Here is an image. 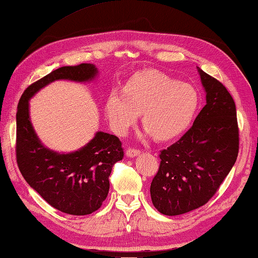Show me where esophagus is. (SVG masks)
<instances>
[{
  "instance_id": "obj_1",
  "label": "esophagus",
  "mask_w": 258,
  "mask_h": 258,
  "mask_svg": "<svg viewBox=\"0 0 258 258\" xmlns=\"http://www.w3.org/2000/svg\"><path fill=\"white\" fill-rule=\"evenodd\" d=\"M125 154H126V157H129V158H134V157H136V155L141 154V150L133 149V147H132V149H128V150H126Z\"/></svg>"
}]
</instances>
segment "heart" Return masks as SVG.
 I'll return each instance as SVG.
<instances>
[{"label": "heart", "instance_id": "1", "mask_svg": "<svg viewBox=\"0 0 258 258\" xmlns=\"http://www.w3.org/2000/svg\"><path fill=\"white\" fill-rule=\"evenodd\" d=\"M199 97L186 83L158 71H144L130 78L123 91L114 90L105 103L114 132L125 135L143 113V124L159 141H169L186 130Z\"/></svg>", "mask_w": 258, "mask_h": 258}]
</instances>
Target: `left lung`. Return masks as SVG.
<instances>
[{
	"mask_svg": "<svg viewBox=\"0 0 258 258\" xmlns=\"http://www.w3.org/2000/svg\"><path fill=\"white\" fill-rule=\"evenodd\" d=\"M207 104L193 125L160 152L151 183L155 208L176 216L206 205L229 175L239 153V126L233 98L226 88L199 70Z\"/></svg>",
	"mask_w": 258,
	"mask_h": 258,
	"instance_id": "left-lung-1",
	"label": "left lung"
}]
</instances>
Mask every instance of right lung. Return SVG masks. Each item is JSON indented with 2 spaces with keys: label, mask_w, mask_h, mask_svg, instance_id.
I'll use <instances>...</instances> for the list:
<instances>
[{
  "label": "right lung",
  "mask_w": 258,
  "mask_h": 258,
  "mask_svg": "<svg viewBox=\"0 0 258 258\" xmlns=\"http://www.w3.org/2000/svg\"><path fill=\"white\" fill-rule=\"evenodd\" d=\"M91 64L64 66L26 88L17 107V164L25 180L50 206L70 215L92 214L106 199L113 164L123 159V149L114 135L98 132L81 150L59 154L41 144L29 120L28 100L56 80L84 82L96 77Z\"/></svg>",
  "instance_id": "right-lung-1"
}]
</instances>
